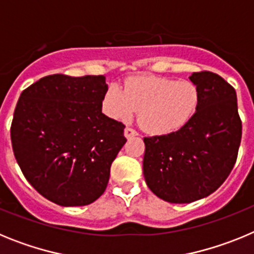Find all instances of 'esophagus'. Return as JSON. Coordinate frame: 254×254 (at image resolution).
I'll list each match as a JSON object with an SVG mask.
<instances>
[{"instance_id":"obj_1","label":"esophagus","mask_w":254,"mask_h":254,"mask_svg":"<svg viewBox=\"0 0 254 254\" xmlns=\"http://www.w3.org/2000/svg\"><path fill=\"white\" fill-rule=\"evenodd\" d=\"M125 136L127 138H131V137H133V136H137V132L134 131L133 128H131V127H126V128H125Z\"/></svg>"}]
</instances>
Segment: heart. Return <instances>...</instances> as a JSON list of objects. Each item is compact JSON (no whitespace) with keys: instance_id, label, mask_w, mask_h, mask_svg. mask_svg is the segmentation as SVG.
<instances>
[{"instance_id":"b5f03b06","label":"heart","mask_w":254,"mask_h":254,"mask_svg":"<svg viewBox=\"0 0 254 254\" xmlns=\"http://www.w3.org/2000/svg\"><path fill=\"white\" fill-rule=\"evenodd\" d=\"M198 105L196 85L159 76L132 78L123 90L111 86L103 100L105 113L114 120H128L140 111L141 125L154 134H170L183 128Z\"/></svg>"}]
</instances>
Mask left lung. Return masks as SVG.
<instances>
[{
	"label": "left lung",
	"mask_w": 254,
	"mask_h": 254,
	"mask_svg": "<svg viewBox=\"0 0 254 254\" xmlns=\"http://www.w3.org/2000/svg\"><path fill=\"white\" fill-rule=\"evenodd\" d=\"M190 78L199 93L193 118L174 133L143 138L147 187L172 203L193 202L215 192L234 168L242 140L234 87L210 71Z\"/></svg>",
	"instance_id": "left-lung-1"
}]
</instances>
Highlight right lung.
<instances>
[{"label":"right lung","instance_id":"add662e5","mask_svg":"<svg viewBox=\"0 0 254 254\" xmlns=\"http://www.w3.org/2000/svg\"><path fill=\"white\" fill-rule=\"evenodd\" d=\"M104 76L56 73L22 91L11 143L22 174L60 206H85L104 193L111 167L127 138L122 122L102 113Z\"/></svg>","mask_w":254,"mask_h":254}]
</instances>
